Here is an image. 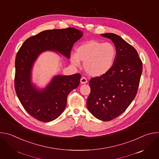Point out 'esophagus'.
<instances>
[{
  "instance_id": "esophagus-1",
  "label": "esophagus",
  "mask_w": 159,
  "mask_h": 159,
  "mask_svg": "<svg viewBox=\"0 0 159 159\" xmlns=\"http://www.w3.org/2000/svg\"><path fill=\"white\" fill-rule=\"evenodd\" d=\"M87 82V79L86 78H85V77H82L81 79H80V83L81 84H86Z\"/></svg>"
}]
</instances>
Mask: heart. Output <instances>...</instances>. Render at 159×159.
<instances>
[{"label":"heart","instance_id":"heart-1","mask_svg":"<svg viewBox=\"0 0 159 159\" xmlns=\"http://www.w3.org/2000/svg\"><path fill=\"white\" fill-rule=\"evenodd\" d=\"M116 55V49L112 44L91 40L78 47L70 60L75 66H79L80 61H83L84 68L88 74L99 77L112 69Z\"/></svg>","mask_w":159,"mask_h":159}]
</instances>
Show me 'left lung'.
Segmentation results:
<instances>
[{
  "label": "left lung",
  "instance_id": "1",
  "mask_svg": "<svg viewBox=\"0 0 159 159\" xmlns=\"http://www.w3.org/2000/svg\"><path fill=\"white\" fill-rule=\"evenodd\" d=\"M101 36L114 43L116 58L107 74L90 80L87 106L96 118L108 121L121 115L135 98L143 66L137 50L120 36L113 33Z\"/></svg>",
  "mask_w": 159,
  "mask_h": 159
}]
</instances>
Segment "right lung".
<instances>
[{
  "label": "right lung",
  "instance_id": "obj_1",
  "mask_svg": "<svg viewBox=\"0 0 159 159\" xmlns=\"http://www.w3.org/2000/svg\"><path fill=\"white\" fill-rule=\"evenodd\" d=\"M82 36V33L73 28L46 30L28 38L17 52L14 88L22 106L34 118L43 122L57 118L65 110L68 95L79 86L81 78L80 74L57 75L39 90L31 81L34 61L46 50L57 51L69 58L74 43Z\"/></svg>",
  "mask_w": 159,
  "mask_h": 159
}]
</instances>
